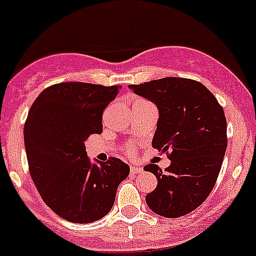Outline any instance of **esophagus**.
<instances>
[{
  "instance_id": "esophagus-1",
  "label": "esophagus",
  "mask_w": 256,
  "mask_h": 256,
  "mask_svg": "<svg viewBox=\"0 0 256 256\" xmlns=\"http://www.w3.org/2000/svg\"><path fill=\"white\" fill-rule=\"evenodd\" d=\"M130 171H131V174H142L143 169L140 166H131Z\"/></svg>"
}]
</instances>
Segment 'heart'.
I'll return each instance as SVG.
<instances>
[{
  "label": "heart",
  "instance_id": "heart-1",
  "mask_svg": "<svg viewBox=\"0 0 256 256\" xmlns=\"http://www.w3.org/2000/svg\"><path fill=\"white\" fill-rule=\"evenodd\" d=\"M147 102V100H136V102L134 103H146ZM134 147H131V146H128V147H126V153L128 154V156H132V154L134 153Z\"/></svg>",
  "mask_w": 256,
  "mask_h": 256
}]
</instances>
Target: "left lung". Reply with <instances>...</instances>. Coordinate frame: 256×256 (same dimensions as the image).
<instances>
[{
	"mask_svg": "<svg viewBox=\"0 0 256 256\" xmlns=\"http://www.w3.org/2000/svg\"><path fill=\"white\" fill-rule=\"evenodd\" d=\"M159 110L153 148L171 160L164 171L156 164L143 169L156 175V190L146 196L152 212L180 218L202 206L210 194L227 147V124L222 106L199 81L162 78L130 85Z\"/></svg>",
	"mask_w": 256,
	"mask_h": 256,
	"instance_id": "1",
	"label": "left lung"
}]
</instances>
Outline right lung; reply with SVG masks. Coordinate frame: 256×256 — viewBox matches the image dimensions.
Listing matches in <instances>:
<instances>
[{
  "mask_svg": "<svg viewBox=\"0 0 256 256\" xmlns=\"http://www.w3.org/2000/svg\"><path fill=\"white\" fill-rule=\"evenodd\" d=\"M122 86L60 82L38 94L24 126L32 178L41 198L64 220L90 224L114 206L130 166L118 158L91 164L85 141L102 134V115Z\"/></svg>",
  "mask_w": 256,
  "mask_h": 256,
  "instance_id": "obj_1",
  "label": "right lung"
}]
</instances>
